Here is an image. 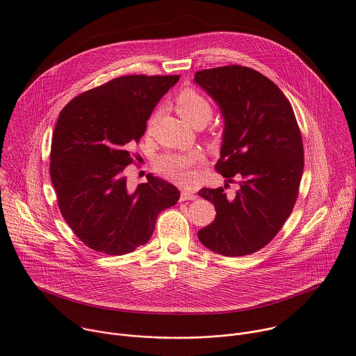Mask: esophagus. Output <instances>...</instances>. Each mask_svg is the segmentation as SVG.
<instances>
[{
    "mask_svg": "<svg viewBox=\"0 0 356 356\" xmlns=\"http://www.w3.org/2000/svg\"><path fill=\"white\" fill-rule=\"evenodd\" d=\"M195 198H197V195L190 191H181V194H180V201H188V200H195Z\"/></svg>",
    "mask_w": 356,
    "mask_h": 356,
    "instance_id": "34e87169",
    "label": "esophagus"
}]
</instances>
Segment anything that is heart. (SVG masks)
<instances>
[{
  "mask_svg": "<svg viewBox=\"0 0 356 356\" xmlns=\"http://www.w3.org/2000/svg\"><path fill=\"white\" fill-rule=\"evenodd\" d=\"M175 105L180 116L195 127L207 124L213 115L212 101L194 87L181 88L175 97ZM155 119L156 113L148 119V131L154 126ZM201 161L202 156L197 151L165 152L155 159L154 170L168 180L179 184H187L193 180V168Z\"/></svg>",
  "mask_w": 356,
  "mask_h": 356,
  "instance_id": "1",
  "label": "heart"
}]
</instances>
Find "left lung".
Masks as SVG:
<instances>
[{
    "instance_id": "left-lung-1",
    "label": "left lung",
    "mask_w": 356,
    "mask_h": 356,
    "mask_svg": "<svg viewBox=\"0 0 356 356\" xmlns=\"http://www.w3.org/2000/svg\"><path fill=\"white\" fill-rule=\"evenodd\" d=\"M195 81L219 104L225 136L218 173L240 187L201 188L216 218L200 241L225 257L250 255L268 245L293 212L304 172V144L294 109L282 90L241 65L195 72Z\"/></svg>"
}]
</instances>
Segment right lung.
I'll use <instances>...</instances> for the list:
<instances>
[{"label":"right lung","mask_w":356,"mask_h":356,"mask_svg":"<svg viewBox=\"0 0 356 356\" xmlns=\"http://www.w3.org/2000/svg\"><path fill=\"white\" fill-rule=\"evenodd\" d=\"M179 74L120 76L74 97L60 111L49 154V175L65 222L83 244L106 255L144 245L158 215L180 191L147 176L127 190L129 148L138 144L147 120Z\"/></svg>","instance_id":"obj_1"}]
</instances>
